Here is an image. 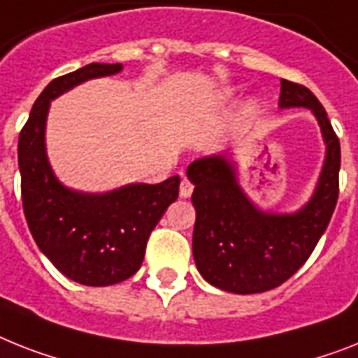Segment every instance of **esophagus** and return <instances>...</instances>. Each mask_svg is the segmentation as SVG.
Returning a JSON list of instances; mask_svg holds the SVG:
<instances>
[{
	"mask_svg": "<svg viewBox=\"0 0 358 358\" xmlns=\"http://www.w3.org/2000/svg\"><path fill=\"white\" fill-rule=\"evenodd\" d=\"M192 192H194V185H192L188 179H182L181 186H179V196H181L182 199H188V197L192 196Z\"/></svg>",
	"mask_w": 358,
	"mask_h": 358,
	"instance_id": "1",
	"label": "esophagus"
}]
</instances>
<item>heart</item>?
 <instances>
[{
    "label": "heart",
    "instance_id": "obj_1",
    "mask_svg": "<svg viewBox=\"0 0 358 358\" xmlns=\"http://www.w3.org/2000/svg\"><path fill=\"white\" fill-rule=\"evenodd\" d=\"M230 94H232V91H227V93H223V96H225V99H229ZM258 108V102H256V100H249V104H247V109H249V111H254V109Z\"/></svg>",
    "mask_w": 358,
    "mask_h": 358
}]
</instances>
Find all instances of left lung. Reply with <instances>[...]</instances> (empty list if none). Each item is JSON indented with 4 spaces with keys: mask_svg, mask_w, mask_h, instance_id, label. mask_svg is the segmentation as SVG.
<instances>
[{
    "mask_svg": "<svg viewBox=\"0 0 358 358\" xmlns=\"http://www.w3.org/2000/svg\"><path fill=\"white\" fill-rule=\"evenodd\" d=\"M280 84L278 108L309 109L326 144L320 176L306 205L294 212L256 205L239 182L230 150L196 159L186 168L196 206L192 252L201 276L221 291L254 294L291 278L326 232L338 199L341 143L326 109L303 85L289 80Z\"/></svg>",
    "mask_w": 358,
    "mask_h": 358,
    "instance_id": "1",
    "label": "left lung"
}]
</instances>
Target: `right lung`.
<instances>
[{
    "label": "right lung",
    "mask_w": 358,
    "mask_h": 358,
    "mask_svg": "<svg viewBox=\"0 0 358 358\" xmlns=\"http://www.w3.org/2000/svg\"><path fill=\"white\" fill-rule=\"evenodd\" d=\"M122 64H87L55 78L36 99L17 141L23 212L38 249L64 276L90 287L124 282L143 265L148 238L179 196V176L159 185L129 182L108 192L69 188L47 155L51 102L87 80L117 75Z\"/></svg>",
    "instance_id": "right-lung-1"
}]
</instances>
